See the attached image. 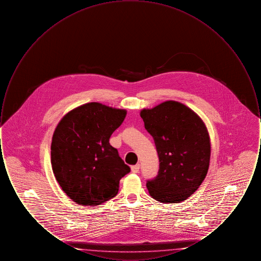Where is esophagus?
<instances>
[{
	"mask_svg": "<svg viewBox=\"0 0 261 261\" xmlns=\"http://www.w3.org/2000/svg\"><path fill=\"white\" fill-rule=\"evenodd\" d=\"M131 170H132L133 173H138L139 170H140V164H136V165L132 166V167H131Z\"/></svg>",
	"mask_w": 261,
	"mask_h": 261,
	"instance_id": "34e87169",
	"label": "esophagus"
}]
</instances>
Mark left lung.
Masks as SVG:
<instances>
[{
    "label": "left lung",
    "mask_w": 261,
    "mask_h": 261,
    "mask_svg": "<svg viewBox=\"0 0 261 261\" xmlns=\"http://www.w3.org/2000/svg\"><path fill=\"white\" fill-rule=\"evenodd\" d=\"M140 115L160 160L159 173L147 182L150 197L163 203L185 200L199 189L210 167L211 140L205 124L196 112L175 100L144 109Z\"/></svg>",
    "instance_id": "obj_1"
}]
</instances>
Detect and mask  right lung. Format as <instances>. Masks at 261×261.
I'll return each mask as SVG.
<instances>
[{
	"instance_id": "1",
	"label": "right lung",
	"mask_w": 261,
	"mask_h": 261,
	"mask_svg": "<svg viewBox=\"0 0 261 261\" xmlns=\"http://www.w3.org/2000/svg\"><path fill=\"white\" fill-rule=\"evenodd\" d=\"M127 112L99 102L82 105L57 126L50 162L62 191L78 204L99 205L114 198L130 167L110 144Z\"/></svg>"
}]
</instances>
